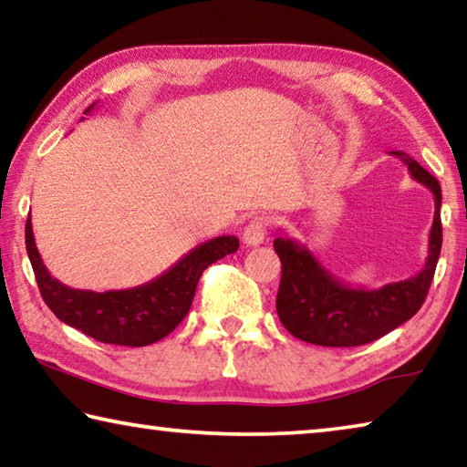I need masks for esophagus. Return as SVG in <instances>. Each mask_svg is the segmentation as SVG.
<instances>
[{
    "label": "esophagus",
    "mask_w": 467,
    "mask_h": 467,
    "mask_svg": "<svg viewBox=\"0 0 467 467\" xmlns=\"http://www.w3.org/2000/svg\"><path fill=\"white\" fill-rule=\"evenodd\" d=\"M270 224L272 220L267 216H255L247 226H244L243 243L247 244V247H257V244H262L267 231H270Z\"/></svg>",
    "instance_id": "obj_1"
}]
</instances>
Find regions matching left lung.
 Listing matches in <instances>:
<instances>
[{
  "label": "left lung",
  "instance_id": "obj_1",
  "mask_svg": "<svg viewBox=\"0 0 467 467\" xmlns=\"http://www.w3.org/2000/svg\"><path fill=\"white\" fill-rule=\"evenodd\" d=\"M406 164L414 181L434 195V218L429 234V257L412 278L381 288L350 286L336 278L303 243L278 236L274 249L282 262L275 309L282 326L303 342L348 348L375 342L412 319L429 295L442 243L441 185L406 152H389Z\"/></svg>",
  "mask_w": 467,
  "mask_h": 467
}]
</instances>
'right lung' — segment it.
Instances as JSON below:
<instances>
[{
  "instance_id": "obj_1",
  "label": "right lung",
  "mask_w": 467,
  "mask_h": 467,
  "mask_svg": "<svg viewBox=\"0 0 467 467\" xmlns=\"http://www.w3.org/2000/svg\"><path fill=\"white\" fill-rule=\"evenodd\" d=\"M92 109L94 105L84 113L88 115ZM236 249V236H216L197 244L167 272L141 286L105 292L78 290L61 284L47 270L36 249L30 216L26 220V253L47 306L69 327L117 346H148L169 336L192 306L202 272Z\"/></svg>"
}]
</instances>
